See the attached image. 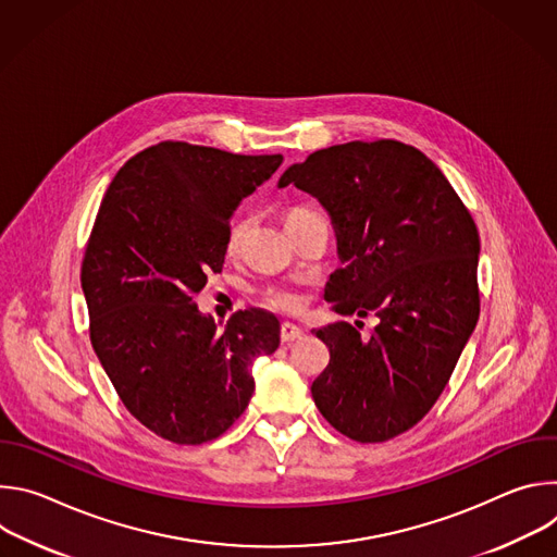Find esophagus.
I'll list each match as a JSON object with an SVG mask.
<instances>
[{
    "mask_svg": "<svg viewBox=\"0 0 557 557\" xmlns=\"http://www.w3.org/2000/svg\"><path fill=\"white\" fill-rule=\"evenodd\" d=\"M301 335H304V331H301L299 326L290 324V322H284V324H282V329H280V337H282V342H295V339H299Z\"/></svg>",
    "mask_w": 557,
    "mask_h": 557,
    "instance_id": "34e87169",
    "label": "esophagus"
}]
</instances>
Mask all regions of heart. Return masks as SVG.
Returning <instances> with one entry per match:
<instances>
[{"label": "heart", "mask_w": 557, "mask_h": 557, "mask_svg": "<svg viewBox=\"0 0 557 557\" xmlns=\"http://www.w3.org/2000/svg\"><path fill=\"white\" fill-rule=\"evenodd\" d=\"M310 215V211L306 209H290L284 218V226L299 220V218H306ZM247 233V220L245 218H235L226 231V253H235L237 249H240L243 245V237ZM264 301L271 306V308H277V310H284V312H293L299 308L301 299L299 295L293 290V288H284V286H273V288H267L264 290Z\"/></svg>", "instance_id": "1"}]
</instances>
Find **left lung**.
Returning a JSON list of instances; mask_svg holds the SVG:
<instances>
[{
	"label": "left lung",
	"mask_w": 557,
	"mask_h": 557,
	"mask_svg": "<svg viewBox=\"0 0 557 557\" xmlns=\"http://www.w3.org/2000/svg\"><path fill=\"white\" fill-rule=\"evenodd\" d=\"M286 185L331 215L344 267L324 299L379 320L370 339L348 322L312 331L331 350L314 406L352 441L399 436L436 404L479 322V228L443 172L399 140L312 151L282 174Z\"/></svg>",
	"instance_id": "8db88e82"
}]
</instances>
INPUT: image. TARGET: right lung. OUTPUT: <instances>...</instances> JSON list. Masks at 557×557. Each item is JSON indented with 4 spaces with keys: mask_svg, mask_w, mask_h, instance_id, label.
Returning <instances> with one entry per match:
<instances>
[{
    "mask_svg": "<svg viewBox=\"0 0 557 557\" xmlns=\"http://www.w3.org/2000/svg\"><path fill=\"white\" fill-rule=\"evenodd\" d=\"M282 161L165 140L129 158L106 191L82 267L90 339L156 436L218 438L251 401L253 361L280 346L275 314L240 310L218 331L194 295L222 271L233 211Z\"/></svg>",
    "mask_w": 557,
    "mask_h": 557,
    "instance_id": "1",
    "label": "right lung"
}]
</instances>
